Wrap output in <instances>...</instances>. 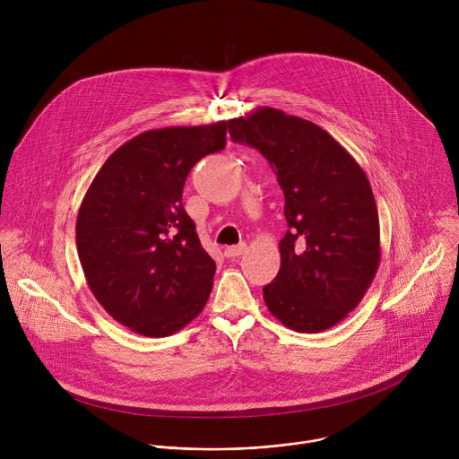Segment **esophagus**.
<instances>
[{
    "mask_svg": "<svg viewBox=\"0 0 459 459\" xmlns=\"http://www.w3.org/2000/svg\"><path fill=\"white\" fill-rule=\"evenodd\" d=\"M246 249H247V246H246V244L230 246V247H226V249H224V256H226V258H238V256H242V255L246 253Z\"/></svg>",
    "mask_w": 459,
    "mask_h": 459,
    "instance_id": "1",
    "label": "esophagus"
}]
</instances>
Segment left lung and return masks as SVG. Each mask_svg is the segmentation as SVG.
Segmentation results:
<instances>
[{
	"instance_id": "8db88e82",
	"label": "left lung",
	"mask_w": 459,
	"mask_h": 459,
	"mask_svg": "<svg viewBox=\"0 0 459 459\" xmlns=\"http://www.w3.org/2000/svg\"><path fill=\"white\" fill-rule=\"evenodd\" d=\"M284 193L281 268L263 288L268 311L297 332H322L353 311L380 264V221L369 180L322 127L273 108L230 120Z\"/></svg>"
}]
</instances>
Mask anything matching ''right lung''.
Returning <instances> with one entry per match:
<instances>
[{"label":"right lung","mask_w":459,"mask_h":459,"mask_svg":"<svg viewBox=\"0 0 459 459\" xmlns=\"http://www.w3.org/2000/svg\"><path fill=\"white\" fill-rule=\"evenodd\" d=\"M226 122L146 131L104 162L81 203L75 244L99 304L141 335L166 337L203 311L215 262L182 204L189 171L226 146Z\"/></svg>","instance_id":"obj_1"}]
</instances>
